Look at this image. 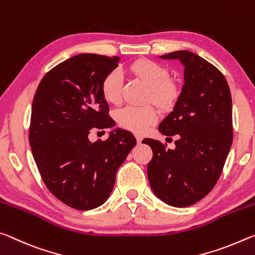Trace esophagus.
Segmentation results:
<instances>
[{"label": "esophagus", "mask_w": 255, "mask_h": 255, "mask_svg": "<svg viewBox=\"0 0 255 255\" xmlns=\"http://www.w3.org/2000/svg\"><path fill=\"white\" fill-rule=\"evenodd\" d=\"M135 139H136V141H137V143H141V141H142L143 137L141 136L140 134H135Z\"/></svg>", "instance_id": "esophagus-1"}]
</instances>
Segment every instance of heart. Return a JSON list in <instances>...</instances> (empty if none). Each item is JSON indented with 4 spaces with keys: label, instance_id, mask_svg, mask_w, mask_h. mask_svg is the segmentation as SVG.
Returning a JSON list of instances; mask_svg holds the SVG:
<instances>
[{
    "label": "heart",
    "instance_id": "b5f03b06",
    "mask_svg": "<svg viewBox=\"0 0 255 255\" xmlns=\"http://www.w3.org/2000/svg\"><path fill=\"white\" fill-rule=\"evenodd\" d=\"M130 71L150 87L149 100L164 110L172 108L181 94L178 85L170 79L169 70L157 62L139 60L130 65ZM124 77L122 71L115 69L104 78L102 93L106 102L120 104L122 100ZM121 127L135 133H143L156 123L158 112L153 106H125L116 113Z\"/></svg>",
    "mask_w": 255,
    "mask_h": 255
}]
</instances>
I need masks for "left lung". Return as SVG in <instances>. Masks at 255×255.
Returning <instances> with one entry per match:
<instances>
[{"label":"left lung","mask_w":255,"mask_h":255,"mask_svg":"<svg viewBox=\"0 0 255 255\" xmlns=\"http://www.w3.org/2000/svg\"><path fill=\"white\" fill-rule=\"evenodd\" d=\"M160 57L179 60L184 85L173 112L158 128L164 135H175V148L166 149L153 139L142 141L153 153L148 178L161 201L189 207L214 189L223 172L233 142L232 95L224 74L197 54L176 51Z\"/></svg>","instance_id":"8db88e82"}]
</instances>
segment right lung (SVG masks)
<instances>
[{
	"label": "right lung",
	"mask_w": 255,
	"mask_h": 255,
	"mask_svg": "<svg viewBox=\"0 0 255 255\" xmlns=\"http://www.w3.org/2000/svg\"><path fill=\"white\" fill-rule=\"evenodd\" d=\"M119 56L79 54L41 79L32 100L29 143L45 185L69 207L91 210L106 201L119 167L136 143L115 128L91 142V128H113L102 82L118 68Z\"/></svg>",
	"instance_id": "add662e5"
}]
</instances>
